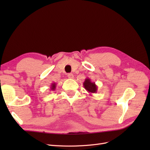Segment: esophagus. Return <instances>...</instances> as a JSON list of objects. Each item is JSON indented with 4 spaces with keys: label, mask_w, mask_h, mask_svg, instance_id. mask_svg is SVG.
<instances>
[{
    "label": "esophagus",
    "mask_w": 150,
    "mask_h": 150,
    "mask_svg": "<svg viewBox=\"0 0 150 150\" xmlns=\"http://www.w3.org/2000/svg\"><path fill=\"white\" fill-rule=\"evenodd\" d=\"M67 76H68V78H70V79H73L74 78V75H73V74H72V73L68 74Z\"/></svg>",
    "instance_id": "1"
}]
</instances>
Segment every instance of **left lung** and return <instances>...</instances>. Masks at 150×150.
<instances>
[{
	"label": "left lung",
	"instance_id": "obj_1",
	"mask_svg": "<svg viewBox=\"0 0 150 150\" xmlns=\"http://www.w3.org/2000/svg\"><path fill=\"white\" fill-rule=\"evenodd\" d=\"M83 86L85 89L90 93H96L98 91V86L94 82H91L89 78H86L83 83Z\"/></svg>",
	"mask_w": 150,
	"mask_h": 150
}]
</instances>
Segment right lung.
<instances>
[{
	"instance_id": "right-lung-1",
	"label": "right lung",
	"mask_w": 150,
	"mask_h": 150,
	"mask_svg": "<svg viewBox=\"0 0 150 150\" xmlns=\"http://www.w3.org/2000/svg\"><path fill=\"white\" fill-rule=\"evenodd\" d=\"M56 84L55 83H53L51 85V91H54L56 89Z\"/></svg>"
}]
</instances>
